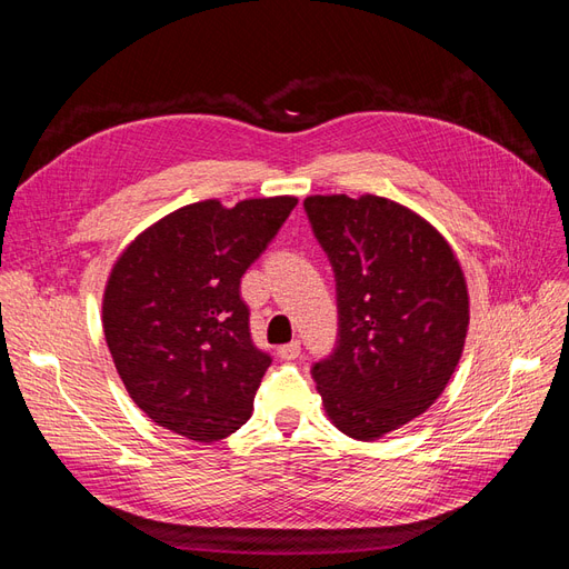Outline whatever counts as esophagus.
<instances>
[{
	"label": "esophagus",
	"mask_w": 569,
	"mask_h": 569,
	"mask_svg": "<svg viewBox=\"0 0 569 569\" xmlns=\"http://www.w3.org/2000/svg\"><path fill=\"white\" fill-rule=\"evenodd\" d=\"M278 353H280L282 360H295L301 353V343L299 341H289V343H284V347L278 349Z\"/></svg>",
	"instance_id": "esophagus-1"
}]
</instances>
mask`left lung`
<instances>
[{"label":"left lung","instance_id":"8db88e82","mask_svg":"<svg viewBox=\"0 0 569 569\" xmlns=\"http://www.w3.org/2000/svg\"><path fill=\"white\" fill-rule=\"evenodd\" d=\"M337 280L339 335L311 375L332 425L372 441L432 406L470 325L465 274L441 232L385 197H306Z\"/></svg>","mask_w":569,"mask_h":569}]
</instances>
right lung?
<instances>
[{
  "mask_svg": "<svg viewBox=\"0 0 569 569\" xmlns=\"http://www.w3.org/2000/svg\"><path fill=\"white\" fill-rule=\"evenodd\" d=\"M297 201L189 203L118 256L101 325L130 399L163 429L211 443L251 418L270 356L251 341L239 282Z\"/></svg>",
  "mask_w": 569,
  "mask_h": 569,
  "instance_id": "right-lung-1",
  "label": "right lung"
}]
</instances>
